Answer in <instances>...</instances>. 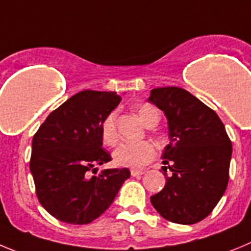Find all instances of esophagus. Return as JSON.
I'll return each mask as SVG.
<instances>
[{
	"instance_id": "1",
	"label": "esophagus",
	"mask_w": 251,
	"mask_h": 251,
	"mask_svg": "<svg viewBox=\"0 0 251 251\" xmlns=\"http://www.w3.org/2000/svg\"><path fill=\"white\" fill-rule=\"evenodd\" d=\"M144 175V171H140V170H131V176L132 177H140V176Z\"/></svg>"
}]
</instances>
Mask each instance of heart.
<instances>
[{"instance_id": "1", "label": "heart", "mask_w": 251, "mask_h": 251, "mask_svg": "<svg viewBox=\"0 0 251 251\" xmlns=\"http://www.w3.org/2000/svg\"><path fill=\"white\" fill-rule=\"evenodd\" d=\"M137 115L140 116L142 123L146 126L156 125L160 119L157 109L152 105L144 104L137 107ZM100 135L101 140L106 146H114L119 140L118 128H116V112L110 111L105 115L100 124ZM156 157V149L153 144L149 141L141 142H125L121 144L112 153L115 165L120 167H128L137 170L146 166Z\"/></svg>"}]
</instances>
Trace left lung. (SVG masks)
I'll return each instance as SVG.
<instances>
[{"label":"left lung","mask_w":251,"mask_h":251,"mask_svg":"<svg viewBox=\"0 0 251 251\" xmlns=\"http://www.w3.org/2000/svg\"><path fill=\"white\" fill-rule=\"evenodd\" d=\"M150 101L168 120L170 144L162 154L166 184L151 197L165 219L196 224L212 213L229 181L231 141L214 110L178 86L151 90Z\"/></svg>","instance_id":"obj_1"}]
</instances>
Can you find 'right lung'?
<instances>
[{
    "label": "right lung",
    "instance_id": "1",
    "mask_svg": "<svg viewBox=\"0 0 251 251\" xmlns=\"http://www.w3.org/2000/svg\"><path fill=\"white\" fill-rule=\"evenodd\" d=\"M120 101L114 91H80L51 111L34 133L29 168L37 198L58 221L91 223L130 177L127 168L99 175L95 168L111 161L102 149L100 124Z\"/></svg>",
    "mask_w": 251,
    "mask_h": 251
}]
</instances>
